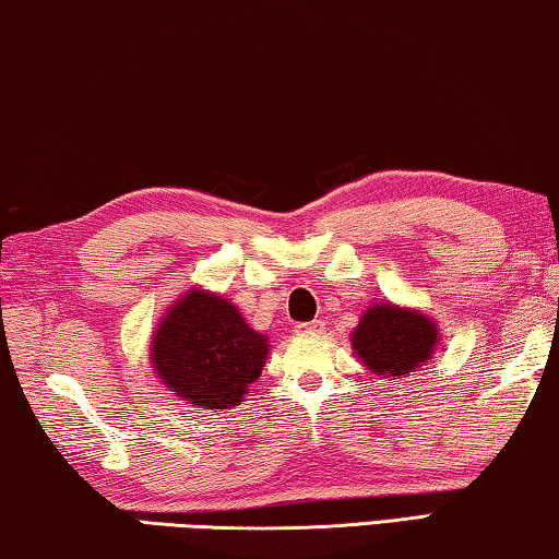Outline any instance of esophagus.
<instances>
[{
    "mask_svg": "<svg viewBox=\"0 0 559 559\" xmlns=\"http://www.w3.org/2000/svg\"><path fill=\"white\" fill-rule=\"evenodd\" d=\"M321 328H323L321 321H308V323H298L296 331L298 333H316V331H321Z\"/></svg>",
    "mask_w": 559,
    "mask_h": 559,
    "instance_id": "obj_1",
    "label": "esophagus"
}]
</instances>
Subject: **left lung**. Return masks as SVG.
<instances>
[{
    "mask_svg": "<svg viewBox=\"0 0 559 559\" xmlns=\"http://www.w3.org/2000/svg\"><path fill=\"white\" fill-rule=\"evenodd\" d=\"M436 343L438 331L432 321L391 304L368 308L353 333V348L362 366L385 378L413 373L430 360Z\"/></svg>",
    "mask_w": 559,
    "mask_h": 559,
    "instance_id": "8db88e82",
    "label": "left lung"
}]
</instances>
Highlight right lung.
<instances>
[{
	"label": "right lung",
	"instance_id": "1",
	"mask_svg": "<svg viewBox=\"0 0 559 559\" xmlns=\"http://www.w3.org/2000/svg\"><path fill=\"white\" fill-rule=\"evenodd\" d=\"M269 343L238 308L206 290H191L158 325L152 345L156 373L176 395L206 411L241 403L261 376Z\"/></svg>",
	"mask_w": 559,
	"mask_h": 559
}]
</instances>
